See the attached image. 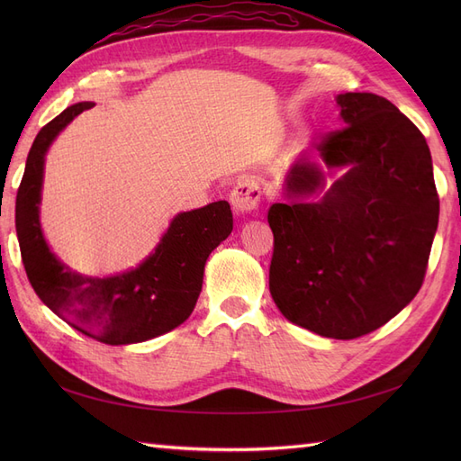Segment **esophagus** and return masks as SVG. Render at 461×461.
<instances>
[{"label": "esophagus", "instance_id": "34e87169", "mask_svg": "<svg viewBox=\"0 0 461 461\" xmlns=\"http://www.w3.org/2000/svg\"><path fill=\"white\" fill-rule=\"evenodd\" d=\"M261 198L259 185L254 178H240L230 192V203L239 215H248L258 207Z\"/></svg>", "mask_w": 461, "mask_h": 461}]
</instances>
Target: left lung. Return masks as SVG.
Instances as JSON below:
<instances>
[{"instance_id": "1", "label": "left lung", "mask_w": 461, "mask_h": 461, "mask_svg": "<svg viewBox=\"0 0 461 461\" xmlns=\"http://www.w3.org/2000/svg\"><path fill=\"white\" fill-rule=\"evenodd\" d=\"M344 129L303 151L269 207V290L292 323L352 340L383 327L420 292L438 227L425 136L386 97L337 95ZM326 171L323 172L322 169ZM337 168L345 173L326 186Z\"/></svg>"}]
</instances>
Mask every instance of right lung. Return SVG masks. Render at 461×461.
<instances>
[{
  "instance_id": "add662e5",
  "label": "right lung",
  "mask_w": 461,
  "mask_h": 461,
  "mask_svg": "<svg viewBox=\"0 0 461 461\" xmlns=\"http://www.w3.org/2000/svg\"><path fill=\"white\" fill-rule=\"evenodd\" d=\"M92 102L67 107L36 136L17 192L15 222L29 281L48 308L97 342H146L183 325L194 312L209 254L232 230L229 202L178 213L156 249L138 267L111 276H86L61 263L40 225L46 153L59 132Z\"/></svg>"
}]
</instances>
